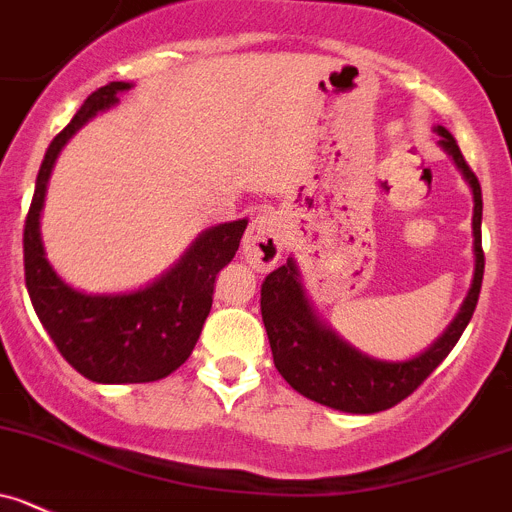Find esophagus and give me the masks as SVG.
<instances>
[{
    "instance_id": "obj_1",
    "label": "esophagus",
    "mask_w": 512,
    "mask_h": 512,
    "mask_svg": "<svg viewBox=\"0 0 512 512\" xmlns=\"http://www.w3.org/2000/svg\"><path fill=\"white\" fill-rule=\"evenodd\" d=\"M283 252V219L275 212H262L252 219L245 234L242 255L257 272H267L275 267Z\"/></svg>"
}]
</instances>
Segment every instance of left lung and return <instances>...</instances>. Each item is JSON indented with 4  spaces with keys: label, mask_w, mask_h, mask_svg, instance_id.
I'll use <instances>...</instances> for the list:
<instances>
[{
    "label": "left lung",
    "mask_w": 512,
    "mask_h": 512,
    "mask_svg": "<svg viewBox=\"0 0 512 512\" xmlns=\"http://www.w3.org/2000/svg\"><path fill=\"white\" fill-rule=\"evenodd\" d=\"M434 131L439 136V146L452 156L457 169L470 184L472 199H475V212H472L475 278H472V288L457 318L427 351L409 361H379V358H371L348 346L315 315L313 305L305 298L298 267L293 260L272 270L262 283L260 310L267 338H270L275 369L298 394L318 401L323 407L348 414H374L404 401L447 358V353L460 341L462 331L475 313L482 288V272H485L480 232L482 189L452 133L444 126H437Z\"/></svg>",
    "instance_id": "left-lung-1"
}]
</instances>
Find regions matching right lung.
<instances>
[{
  "instance_id": "add662e5",
  "label": "right lung",
  "mask_w": 512,
  "mask_h": 512,
  "mask_svg": "<svg viewBox=\"0 0 512 512\" xmlns=\"http://www.w3.org/2000/svg\"><path fill=\"white\" fill-rule=\"evenodd\" d=\"M131 83H108L90 93L73 121L52 138L37 174L25 219V283L35 313L62 358L98 384H146L179 369L199 341L212 310L214 280L240 250L247 219L224 222L194 240L156 283L121 295H88L62 283L45 257L40 212L57 154L80 126L118 103Z\"/></svg>"
}]
</instances>
